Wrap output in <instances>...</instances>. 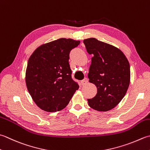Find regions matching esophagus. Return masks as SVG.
<instances>
[{
	"mask_svg": "<svg viewBox=\"0 0 150 150\" xmlns=\"http://www.w3.org/2000/svg\"><path fill=\"white\" fill-rule=\"evenodd\" d=\"M88 82V78H84L83 81H81V84L82 85H84L87 84Z\"/></svg>",
	"mask_w": 150,
	"mask_h": 150,
	"instance_id": "34e87169",
	"label": "esophagus"
}]
</instances>
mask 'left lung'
Listing matches in <instances>:
<instances>
[{"label":"left lung","mask_w":150,"mask_h":150,"mask_svg":"<svg viewBox=\"0 0 150 150\" xmlns=\"http://www.w3.org/2000/svg\"><path fill=\"white\" fill-rule=\"evenodd\" d=\"M83 43L92 54L88 77L94 84L98 93L88 99L89 106L98 111H108L124 98L130 83V66L121 50L96 38H88Z\"/></svg>","instance_id":"left-lung-1"}]
</instances>
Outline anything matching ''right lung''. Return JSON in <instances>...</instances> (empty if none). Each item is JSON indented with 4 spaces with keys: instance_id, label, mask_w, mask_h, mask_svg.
<instances>
[{
    "instance_id": "right-lung-1",
    "label": "right lung",
    "mask_w": 150,
    "mask_h": 150,
    "mask_svg": "<svg viewBox=\"0 0 150 150\" xmlns=\"http://www.w3.org/2000/svg\"><path fill=\"white\" fill-rule=\"evenodd\" d=\"M80 41L60 38L38 47L29 58L26 84L41 109L57 112L69 103L79 86L71 77L69 53Z\"/></svg>"
}]
</instances>
